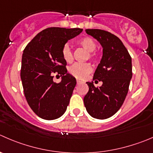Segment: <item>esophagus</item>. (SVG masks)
<instances>
[{
	"instance_id": "esophagus-1",
	"label": "esophagus",
	"mask_w": 153,
	"mask_h": 153,
	"mask_svg": "<svg viewBox=\"0 0 153 153\" xmlns=\"http://www.w3.org/2000/svg\"><path fill=\"white\" fill-rule=\"evenodd\" d=\"M76 82H77V84H81V83L82 82V81H80V80H78V79H77L76 80Z\"/></svg>"
}]
</instances>
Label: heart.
<instances>
[{
	"mask_svg": "<svg viewBox=\"0 0 153 153\" xmlns=\"http://www.w3.org/2000/svg\"><path fill=\"white\" fill-rule=\"evenodd\" d=\"M78 44L80 46L88 51L87 58L90 60H96L97 57V54L95 51L96 48V43L92 38L88 36L83 37L78 41ZM61 54L63 58L67 63H71L73 60V52L71 49L70 46L68 44H65L61 50ZM92 71V66L90 64L87 63H77L70 66L69 69V72L76 78L84 79L90 74Z\"/></svg>",
	"mask_w": 153,
	"mask_h": 153,
	"instance_id": "1",
	"label": "heart"
}]
</instances>
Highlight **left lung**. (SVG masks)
<instances>
[{
	"mask_svg": "<svg viewBox=\"0 0 153 153\" xmlns=\"http://www.w3.org/2000/svg\"><path fill=\"white\" fill-rule=\"evenodd\" d=\"M86 33L100 42L103 55L93 79L102 81V85L96 87L87 82L84 106L93 117L108 119L119 111L127 96L132 77L131 57L122 41L111 33L100 29H87Z\"/></svg>",
	"mask_w": 153,
	"mask_h": 153,
	"instance_id": "obj_1",
	"label": "left lung"
}]
</instances>
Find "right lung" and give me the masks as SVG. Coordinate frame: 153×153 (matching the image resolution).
Returning <instances> with one entry per match:
<instances>
[{
	"label": "right lung",
	"mask_w": 153,
	"mask_h": 153,
	"mask_svg": "<svg viewBox=\"0 0 153 153\" xmlns=\"http://www.w3.org/2000/svg\"><path fill=\"white\" fill-rule=\"evenodd\" d=\"M82 30L81 28H46L24 49L21 67L24 93L32 111L42 119H57L66 111L76 80L67 73L61 50L68 40ZM55 74L62 76L60 83L53 81Z\"/></svg>",
	"instance_id": "add662e5"
}]
</instances>
